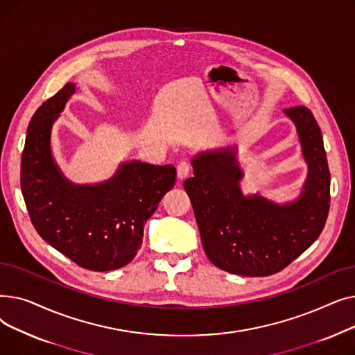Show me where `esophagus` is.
Listing matches in <instances>:
<instances>
[{
  "mask_svg": "<svg viewBox=\"0 0 355 355\" xmlns=\"http://www.w3.org/2000/svg\"><path fill=\"white\" fill-rule=\"evenodd\" d=\"M191 171V165L190 162L187 161H181L178 165H177V175L180 180H184L185 177H187Z\"/></svg>",
  "mask_w": 355,
  "mask_h": 355,
  "instance_id": "esophagus-1",
  "label": "esophagus"
}]
</instances>
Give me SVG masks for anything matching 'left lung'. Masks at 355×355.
<instances>
[{"label":"left lung","mask_w":355,"mask_h":355,"mask_svg":"<svg viewBox=\"0 0 355 355\" xmlns=\"http://www.w3.org/2000/svg\"><path fill=\"white\" fill-rule=\"evenodd\" d=\"M295 122L309 166L302 196L277 204L245 197L236 148L202 153L193 159L194 177L184 181L202 249L217 268L241 276L281 272L320 237L329 211L331 174L321 129L306 106L284 110Z\"/></svg>","instance_id":"8db88e82"}]
</instances>
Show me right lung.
I'll list each match as a JSON object with an SVG mask.
<instances>
[{"mask_svg":"<svg viewBox=\"0 0 355 355\" xmlns=\"http://www.w3.org/2000/svg\"><path fill=\"white\" fill-rule=\"evenodd\" d=\"M74 85L67 83L33 115L21 155V191L30 220L50 246L83 269L115 270L132 260L144 226L177 177L173 165L122 164L116 175L96 185H73L50 149V130Z\"/></svg>","mask_w":355,"mask_h":355,"instance_id":"obj_1","label":"right lung"}]
</instances>
